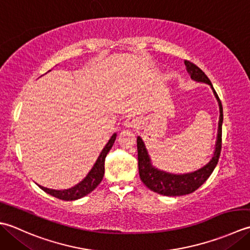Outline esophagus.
<instances>
[{
    "label": "esophagus",
    "instance_id": "1",
    "mask_svg": "<svg viewBox=\"0 0 250 250\" xmlns=\"http://www.w3.org/2000/svg\"><path fill=\"white\" fill-rule=\"evenodd\" d=\"M139 125V121L134 118H128L124 122V126L126 128H136Z\"/></svg>",
    "mask_w": 250,
    "mask_h": 250
}]
</instances>
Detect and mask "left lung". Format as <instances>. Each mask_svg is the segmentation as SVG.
I'll return each mask as SVG.
<instances>
[{
	"label": "left lung",
	"mask_w": 250,
	"mask_h": 250,
	"mask_svg": "<svg viewBox=\"0 0 250 250\" xmlns=\"http://www.w3.org/2000/svg\"><path fill=\"white\" fill-rule=\"evenodd\" d=\"M185 64L187 67L188 73L190 74L191 79L200 83L208 84L211 87L213 95L219 104V123H218V135L215 146V152L211 160L203 166L200 169L195 171L188 172V174H170L164 170L157 169L156 167L152 165L150 155L147 153L145 142L140 137H137V150H138V167H139V176L141 181L145 183L146 187L149 188L151 191L159 193V194L165 196H180L190 194V193L197 190L204 182H205L211 172L215 169L218 164L219 156L221 152V137H222V122H223V109L221 101L216 93L212 84L207 78V75L203 71L190 61L185 60Z\"/></svg>",
	"instance_id": "1"
}]
</instances>
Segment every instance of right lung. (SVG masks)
<instances>
[{"label":"right lung","instance_id":"1","mask_svg":"<svg viewBox=\"0 0 250 250\" xmlns=\"http://www.w3.org/2000/svg\"><path fill=\"white\" fill-rule=\"evenodd\" d=\"M115 139H116V134H113L110 138V140L108 141V144L104 146L103 151L100 152L98 159H97L93 168H91L84 179L81 182H79L78 185H75L74 187L70 188V189H65V190H53V189H47V188H44L42 186H39V187L44 192H46L47 194H50L54 197H57L59 200H63V201H75V200H79L81 197H84L85 195L89 194L91 191H94L96 189L97 186L101 182V180H103L104 175L105 156L109 153V151L111 150L112 146H113Z\"/></svg>","mask_w":250,"mask_h":250}]
</instances>
